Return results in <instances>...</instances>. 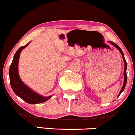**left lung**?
<instances>
[{
	"instance_id": "8db88e82",
	"label": "left lung",
	"mask_w": 135,
	"mask_h": 135,
	"mask_svg": "<svg viewBox=\"0 0 135 135\" xmlns=\"http://www.w3.org/2000/svg\"><path fill=\"white\" fill-rule=\"evenodd\" d=\"M108 42L110 43V44H112V46H114V47H115L116 48H117V49L119 51V52H120V53H121L122 59H123L124 63V83H123V86H122L121 89H120V92H119V94H118V97H119V95H120V94L122 93V91H124V88H125V87H126V82H127V75H126L127 63H126V60H125V58H124V53H123V52H122V51L121 50V49H120V48L119 47L117 44H115V43H114L112 41H108Z\"/></svg>"
}]
</instances>
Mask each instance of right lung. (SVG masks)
<instances>
[{"instance_id": "add662e5", "label": "right lung", "mask_w": 135, "mask_h": 135, "mask_svg": "<svg viewBox=\"0 0 135 135\" xmlns=\"http://www.w3.org/2000/svg\"><path fill=\"white\" fill-rule=\"evenodd\" d=\"M30 42H29L26 46L19 48L15 53L13 61L9 68V79H10L11 86L17 96L29 104H37V103H41L46 102L50 99L52 95L44 97L38 94L37 93L28 87L20 79L18 73V62H19L20 53L24 48L28 46Z\"/></svg>"}]
</instances>
